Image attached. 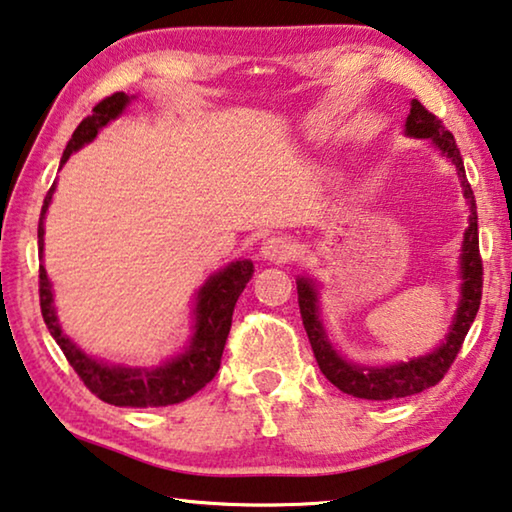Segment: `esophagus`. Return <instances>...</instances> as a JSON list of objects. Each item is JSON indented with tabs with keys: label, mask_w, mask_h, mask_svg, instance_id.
I'll return each instance as SVG.
<instances>
[{
	"label": "esophagus",
	"mask_w": 512,
	"mask_h": 512,
	"mask_svg": "<svg viewBox=\"0 0 512 512\" xmlns=\"http://www.w3.org/2000/svg\"><path fill=\"white\" fill-rule=\"evenodd\" d=\"M261 256L270 263H288L290 258H295V245L288 238L276 236L263 242Z\"/></svg>",
	"instance_id": "1"
}]
</instances>
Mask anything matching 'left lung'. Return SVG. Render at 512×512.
I'll list each match as a JSON object with an SVG mask.
<instances>
[{
  "instance_id": "left-lung-1",
  "label": "left lung",
  "mask_w": 512,
  "mask_h": 512,
  "mask_svg": "<svg viewBox=\"0 0 512 512\" xmlns=\"http://www.w3.org/2000/svg\"><path fill=\"white\" fill-rule=\"evenodd\" d=\"M406 133L413 138H429L435 147L445 154L451 163L456 165L460 186H463L465 199L469 204V226L463 238V254H460V304L451 324L449 335L442 345L431 351V354L408 360V363L388 365V367H363L347 363L338 351L333 349L320 322V308H317V288L311 279H297V295H299V311L304 320V329L311 340L313 354L322 374L329 379L335 388L347 392L358 399L372 401H388L417 395V392L433 388L435 383L445 379L447 370L454 363L463 340L472 326L476 313L481 306L483 295V261L479 254V217H476V201L472 186H469L463 156L451 133L445 129L440 117L413 99L410 102V115L406 117Z\"/></svg>"
}]
</instances>
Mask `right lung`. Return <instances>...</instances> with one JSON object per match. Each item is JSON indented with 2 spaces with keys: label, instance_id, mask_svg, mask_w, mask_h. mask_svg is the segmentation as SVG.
Instances as JSON below:
<instances>
[{
  "label": "right lung",
  "instance_id": "obj_1",
  "mask_svg": "<svg viewBox=\"0 0 512 512\" xmlns=\"http://www.w3.org/2000/svg\"><path fill=\"white\" fill-rule=\"evenodd\" d=\"M129 104V97L124 92L106 97L92 108V115L83 117L81 124L74 129L70 142H67L61 167L67 163L72 152H77L86 142L97 136V131L106 127L108 122L115 120ZM56 186L49 188L43 213L38 222V251L43 258L45 247V229L43 220L52 201ZM254 274L251 261H236L222 272L213 274L197 292V322L195 333H192L190 347L181 356L167 360L158 367H122V365H106L102 360L90 358L88 354L74 345L58 326L54 306H52V286H49L45 267L40 265V313L47 324L49 333L56 340V345L67 358V363L74 367L83 385L97 395L106 404L113 406H131V408H149V406H172L181 404L188 397L195 395L220 370L222 351L231 331L233 308L240 292L245 290L247 281Z\"/></svg>",
  "mask_w": 512,
  "mask_h": 512
}]
</instances>
